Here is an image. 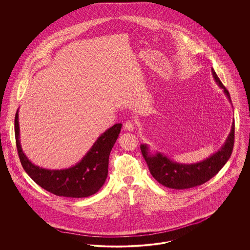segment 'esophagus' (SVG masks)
Instances as JSON below:
<instances>
[{
    "label": "esophagus",
    "mask_w": 250,
    "mask_h": 250,
    "mask_svg": "<svg viewBox=\"0 0 250 250\" xmlns=\"http://www.w3.org/2000/svg\"><path fill=\"white\" fill-rule=\"evenodd\" d=\"M124 128H125V130L133 131L134 130V124L131 121H127L124 125Z\"/></svg>",
    "instance_id": "1"
}]
</instances>
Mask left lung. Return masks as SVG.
I'll list each match as a JSON object with an SVG mask.
<instances>
[{
  "mask_svg": "<svg viewBox=\"0 0 250 250\" xmlns=\"http://www.w3.org/2000/svg\"><path fill=\"white\" fill-rule=\"evenodd\" d=\"M211 70L215 83L223 90V93L226 95L229 102L231 104L228 90L220 82L214 69L212 68ZM233 143L234 119L231 125L230 132L221 148L206 159L197 163H178L159 152L151 153L148 144H141V150L153 177L162 186L179 190L201 186L213 178L230 157L233 149Z\"/></svg>",
  "mask_w": 250,
  "mask_h": 250,
  "instance_id": "1",
  "label": "left lung"
}]
</instances>
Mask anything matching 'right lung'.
I'll use <instances>...</instances> for the list:
<instances>
[{"label":"right lung","instance_id":"1","mask_svg":"<svg viewBox=\"0 0 250 250\" xmlns=\"http://www.w3.org/2000/svg\"><path fill=\"white\" fill-rule=\"evenodd\" d=\"M121 128L122 124H116L102 133L82 160L74 166L49 169L36 166L24 154L20 138L19 109L15 117L17 149L24 170L45 190L67 198H86L102 188L107 177L109 154L119 137Z\"/></svg>","mask_w":250,"mask_h":250}]
</instances>
